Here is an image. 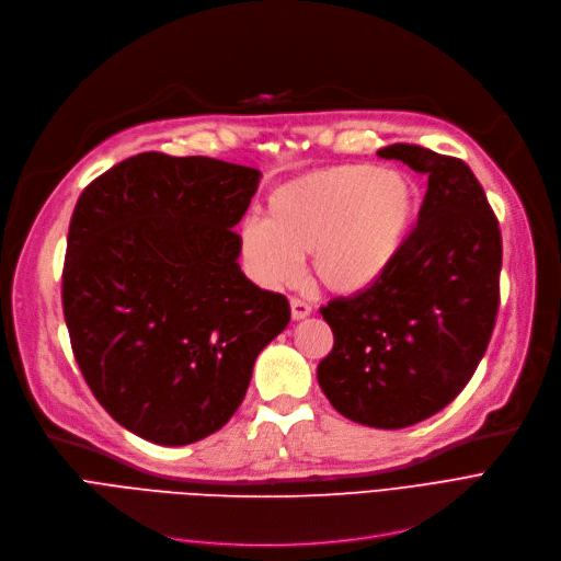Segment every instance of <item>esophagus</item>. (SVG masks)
<instances>
[{
	"label": "esophagus",
	"instance_id": "esophagus-1",
	"mask_svg": "<svg viewBox=\"0 0 561 561\" xmlns=\"http://www.w3.org/2000/svg\"><path fill=\"white\" fill-rule=\"evenodd\" d=\"M289 310H291V319H295V322H299V319H306L312 312V308L301 299H289Z\"/></svg>",
	"mask_w": 561,
	"mask_h": 561
}]
</instances>
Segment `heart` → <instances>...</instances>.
<instances>
[{"instance_id":"b5f03b06","label":"heart","mask_w":561,"mask_h":561,"mask_svg":"<svg viewBox=\"0 0 561 561\" xmlns=\"http://www.w3.org/2000/svg\"><path fill=\"white\" fill-rule=\"evenodd\" d=\"M417 215L409 175L369 164L317 169L283 182L266 219L239 228L244 262L266 287L289 285L308 255L312 278L335 295L375 285L402 251Z\"/></svg>"}]
</instances>
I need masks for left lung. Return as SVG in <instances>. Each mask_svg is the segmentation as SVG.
<instances>
[{
    "label": "left lung",
    "instance_id": "1",
    "mask_svg": "<svg viewBox=\"0 0 561 561\" xmlns=\"http://www.w3.org/2000/svg\"><path fill=\"white\" fill-rule=\"evenodd\" d=\"M377 154L424 173L426 194L390 270L358 297L322 308L333 350L317 381L344 417L402 430L445 409L482 360L500 304L502 237L461 159L409 144Z\"/></svg>",
    "mask_w": 561,
    "mask_h": 561
}]
</instances>
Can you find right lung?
<instances>
[{"label": "right lung", "mask_w": 561, "mask_h": 561, "mask_svg": "<svg viewBox=\"0 0 561 561\" xmlns=\"http://www.w3.org/2000/svg\"><path fill=\"white\" fill-rule=\"evenodd\" d=\"M262 173L211 157L141 152L79 196L64 314L79 369L127 432L190 445L242 404L289 304L239 270Z\"/></svg>", "instance_id": "1"}]
</instances>
